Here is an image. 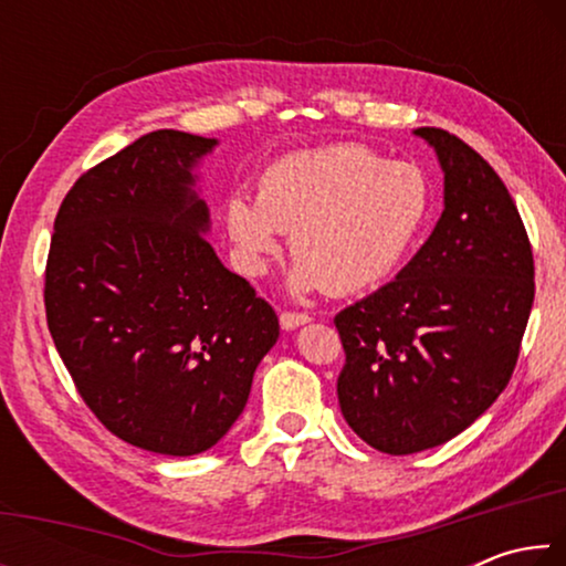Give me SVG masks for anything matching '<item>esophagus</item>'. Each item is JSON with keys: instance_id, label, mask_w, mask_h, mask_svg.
<instances>
[{"instance_id": "1", "label": "esophagus", "mask_w": 566, "mask_h": 566, "mask_svg": "<svg viewBox=\"0 0 566 566\" xmlns=\"http://www.w3.org/2000/svg\"><path fill=\"white\" fill-rule=\"evenodd\" d=\"M306 322H312V317L310 314H304V312H282L280 314V324H282V329H296V327H302V324H306Z\"/></svg>"}]
</instances>
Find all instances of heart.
Returning <instances> with one entry per match:
<instances>
[{
    "label": "heart",
    "instance_id": "b5f03b06",
    "mask_svg": "<svg viewBox=\"0 0 566 566\" xmlns=\"http://www.w3.org/2000/svg\"><path fill=\"white\" fill-rule=\"evenodd\" d=\"M434 189L415 161H385L359 142L294 151L266 167L256 197L234 191L224 227L237 262L262 276L292 234L296 294L347 296L389 282L429 224Z\"/></svg>",
    "mask_w": 566,
    "mask_h": 566
}]
</instances>
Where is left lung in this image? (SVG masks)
<instances>
[{
    "label": "left lung",
    "instance_id": "obj_1",
    "mask_svg": "<svg viewBox=\"0 0 566 566\" xmlns=\"http://www.w3.org/2000/svg\"><path fill=\"white\" fill-rule=\"evenodd\" d=\"M444 171V212L395 282L342 310L347 424L385 454L444 444L510 385L534 302L532 244L500 175L419 127Z\"/></svg>",
    "mask_w": 566,
    "mask_h": 566
}]
</instances>
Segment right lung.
Wrapping results in <instances>:
<instances>
[{
    "mask_svg": "<svg viewBox=\"0 0 566 566\" xmlns=\"http://www.w3.org/2000/svg\"><path fill=\"white\" fill-rule=\"evenodd\" d=\"M217 139L149 132L74 181L54 219L44 306L54 347L112 434L191 457L249 399L280 319L207 242L195 167Z\"/></svg>",
    "mask_w": 566,
    "mask_h": 566,
    "instance_id": "obj_1",
    "label": "right lung"
}]
</instances>
